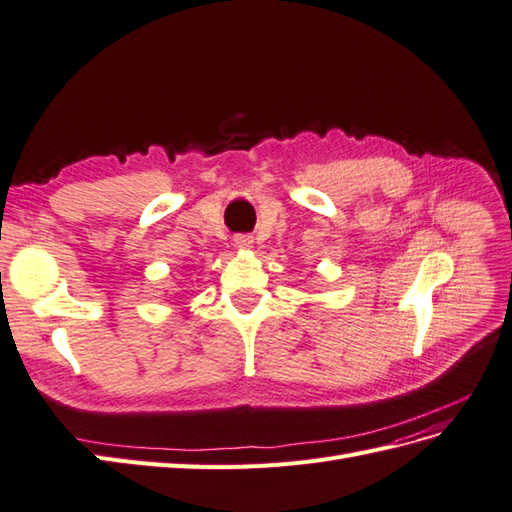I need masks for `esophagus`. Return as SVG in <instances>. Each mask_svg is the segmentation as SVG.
Wrapping results in <instances>:
<instances>
[{"label":"esophagus","mask_w":512,"mask_h":512,"mask_svg":"<svg viewBox=\"0 0 512 512\" xmlns=\"http://www.w3.org/2000/svg\"><path fill=\"white\" fill-rule=\"evenodd\" d=\"M235 246L237 248H248L253 244V235H248V233H240V235H235Z\"/></svg>","instance_id":"obj_1"}]
</instances>
